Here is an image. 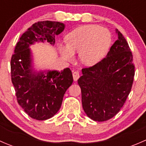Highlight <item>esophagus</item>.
Listing matches in <instances>:
<instances>
[{"label": "esophagus", "instance_id": "1", "mask_svg": "<svg viewBox=\"0 0 146 146\" xmlns=\"http://www.w3.org/2000/svg\"><path fill=\"white\" fill-rule=\"evenodd\" d=\"M73 80H75V81H76V80H78V79L79 78V77H80V74H79V72L78 71H74L73 73Z\"/></svg>", "mask_w": 146, "mask_h": 146}]
</instances>
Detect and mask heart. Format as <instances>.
I'll use <instances>...</instances> for the list:
<instances>
[{
  "instance_id": "heart-1",
  "label": "heart",
  "mask_w": 146,
  "mask_h": 146,
  "mask_svg": "<svg viewBox=\"0 0 146 146\" xmlns=\"http://www.w3.org/2000/svg\"><path fill=\"white\" fill-rule=\"evenodd\" d=\"M111 39V32L107 28L96 25H82L66 35V45L60 44L59 49L66 60H72L74 53H78L82 64L92 66L105 56Z\"/></svg>"
}]
</instances>
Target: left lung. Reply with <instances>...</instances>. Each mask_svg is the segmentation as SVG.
<instances>
[{"instance_id": "left-lung-1", "label": "left lung", "mask_w": 146, "mask_h": 146, "mask_svg": "<svg viewBox=\"0 0 146 146\" xmlns=\"http://www.w3.org/2000/svg\"><path fill=\"white\" fill-rule=\"evenodd\" d=\"M106 57L94 66L82 69L78 80L81 89L82 108L96 121L114 117L124 104L133 85L135 66L133 54L122 34Z\"/></svg>"}]
</instances>
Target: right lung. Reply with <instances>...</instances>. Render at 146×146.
<instances>
[{
    "mask_svg": "<svg viewBox=\"0 0 146 146\" xmlns=\"http://www.w3.org/2000/svg\"><path fill=\"white\" fill-rule=\"evenodd\" d=\"M64 27L59 22L35 23L20 36L12 55L10 73L17 102L29 117L36 120H46L56 114L73 79L68 68L61 72L32 73L29 46L44 41L54 45L55 36Z\"/></svg>",
    "mask_w": 146,
    "mask_h": 146,
    "instance_id": "add662e5",
    "label": "right lung"
}]
</instances>
